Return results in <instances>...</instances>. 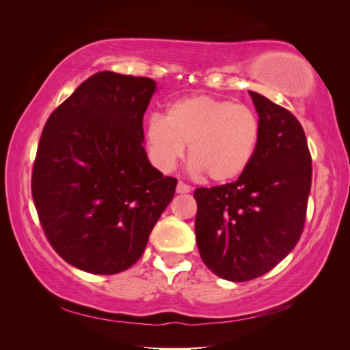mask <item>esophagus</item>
Wrapping results in <instances>:
<instances>
[{
  "mask_svg": "<svg viewBox=\"0 0 350 350\" xmlns=\"http://www.w3.org/2000/svg\"><path fill=\"white\" fill-rule=\"evenodd\" d=\"M189 191H191V187L184 184L183 181L178 183V185H176V193H178V194H187V193H189Z\"/></svg>",
  "mask_w": 350,
  "mask_h": 350,
  "instance_id": "34e87169",
  "label": "esophagus"
}]
</instances>
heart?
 Segmentation results:
<instances>
[{"mask_svg":"<svg viewBox=\"0 0 350 350\" xmlns=\"http://www.w3.org/2000/svg\"><path fill=\"white\" fill-rule=\"evenodd\" d=\"M260 139V122L247 105L194 94L175 100L165 116H152L146 142L153 163L171 172L185 154L189 169L213 183H230L251 165Z\"/></svg>","mask_w":350,"mask_h":350,"instance_id":"b5f03b06","label":"heart"}]
</instances>
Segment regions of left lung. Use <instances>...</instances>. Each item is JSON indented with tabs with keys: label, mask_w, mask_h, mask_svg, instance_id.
I'll use <instances>...</instances> for the list:
<instances>
[{
	"label": "left lung",
	"mask_w": 350,
	"mask_h": 350,
	"mask_svg": "<svg viewBox=\"0 0 350 350\" xmlns=\"http://www.w3.org/2000/svg\"><path fill=\"white\" fill-rule=\"evenodd\" d=\"M260 139L235 183L197 188L196 238L216 276L247 282L262 276L298 243L311 189V153L295 115L250 92Z\"/></svg>",
	"instance_id": "8db88e82"
}]
</instances>
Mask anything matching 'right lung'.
<instances>
[{"instance_id":"add662e5","label":"right lung","mask_w":350,"mask_h":350,"mask_svg":"<svg viewBox=\"0 0 350 350\" xmlns=\"http://www.w3.org/2000/svg\"><path fill=\"white\" fill-rule=\"evenodd\" d=\"M154 90L152 79L96 72L42 131L31 196L52 248L80 270L130 269L174 198L178 179L153 167L143 147Z\"/></svg>"}]
</instances>
